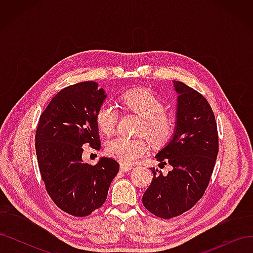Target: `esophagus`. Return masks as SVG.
Listing matches in <instances>:
<instances>
[{
	"instance_id": "esophagus-1",
	"label": "esophagus",
	"mask_w": 253,
	"mask_h": 253,
	"mask_svg": "<svg viewBox=\"0 0 253 253\" xmlns=\"http://www.w3.org/2000/svg\"><path fill=\"white\" fill-rule=\"evenodd\" d=\"M133 169L132 166H127V165H125V164H120V170L122 172H128L131 171Z\"/></svg>"
}]
</instances>
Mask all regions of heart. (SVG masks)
<instances>
[{"mask_svg":"<svg viewBox=\"0 0 253 253\" xmlns=\"http://www.w3.org/2000/svg\"><path fill=\"white\" fill-rule=\"evenodd\" d=\"M119 103L125 110L141 117L142 122L138 133L147 136L153 144L162 145L170 140L175 128L174 119L164 112V102L152 90L147 88L127 90L120 96ZM117 121L116 105L105 101L99 106L96 112V122L103 133L112 134ZM149 151V143L144 138L129 139L118 136L106 143V153L125 165L133 164L144 157Z\"/></svg>","mask_w":253,"mask_h":253,"instance_id":"heart-1","label":"heart"}]
</instances>
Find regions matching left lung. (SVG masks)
<instances>
[{
    "mask_svg": "<svg viewBox=\"0 0 253 253\" xmlns=\"http://www.w3.org/2000/svg\"><path fill=\"white\" fill-rule=\"evenodd\" d=\"M177 97L175 131L172 139L155 156L169 164L166 176L153 168V179L142 204L165 219L190 210L209 185L218 153V134L213 111L207 99L180 81H173Z\"/></svg>",
    "mask_w": 253,
    "mask_h": 253,
    "instance_id": "left-lung-1",
    "label": "left lung"
}]
</instances>
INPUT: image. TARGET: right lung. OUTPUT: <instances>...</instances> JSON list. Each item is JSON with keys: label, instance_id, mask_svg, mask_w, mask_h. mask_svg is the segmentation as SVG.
<instances>
[{"label": "right lung", "instance_id": "obj_1", "mask_svg": "<svg viewBox=\"0 0 253 253\" xmlns=\"http://www.w3.org/2000/svg\"><path fill=\"white\" fill-rule=\"evenodd\" d=\"M106 95L98 83L84 81L61 89L41 114L36 153L48 195L61 210L87 216L104 204L119 164L102 157L84 164L82 145L100 150L96 112Z\"/></svg>", "mask_w": 253, "mask_h": 253}]
</instances>
